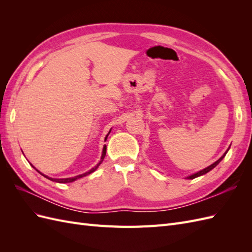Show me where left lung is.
I'll use <instances>...</instances> for the list:
<instances>
[{"label":"left lung","instance_id":"left-lung-1","mask_svg":"<svg viewBox=\"0 0 252 252\" xmlns=\"http://www.w3.org/2000/svg\"><path fill=\"white\" fill-rule=\"evenodd\" d=\"M230 148V147H229ZM229 148H228L226 151H225V154L220 157L218 161H216L215 163L213 164H211L210 166H208V167H206V168H204V169H202V170H200V171H197V172H195V173H193V174H191V175H188V177H186V179H188V180H192V179H195V178H197V177H201V175H203V174H206L207 172H209L210 170H212L213 168H215V167L217 166V165H219V163L222 161V159L224 158V157L226 156V154L228 152V150H229Z\"/></svg>","mask_w":252,"mask_h":252}]
</instances>
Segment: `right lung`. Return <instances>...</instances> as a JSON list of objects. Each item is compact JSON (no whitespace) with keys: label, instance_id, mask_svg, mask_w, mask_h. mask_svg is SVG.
Here are the masks:
<instances>
[{"label":"right lung","instance_id":"right-lung-1","mask_svg":"<svg viewBox=\"0 0 252 252\" xmlns=\"http://www.w3.org/2000/svg\"><path fill=\"white\" fill-rule=\"evenodd\" d=\"M110 131H111V129L109 130V132L107 133V135L105 136V141L107 140V138H108V135H109V133H110ZM105 156H106V145H104V147H103V151H102V156H101V159H100V162H98L94 168H91L90 170H88V171H86V172H84V173H82V174H79V175H75V177H72V178H64V179H55V178H49L48 175H45V174H43L42 172H40L39 170L37 169H35V167L34 166H32L33 168L37 171V172H40L42 175H44L45 178L46 179H48V180H50V181H53V182H57V183H72V182H74L75 180H78V179H81V178H83V177H86V175H88V174H90V173H93L94 171H95L96 169H97V167L101 165V163L103 162V159H104V158H105Z\"/></svg>","mask_w":252,"mask_h":252}]
</instances>
